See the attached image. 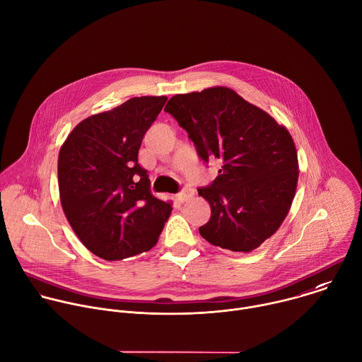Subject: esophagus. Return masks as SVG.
<instances>
[{
	"instance_id": "esophagus-1",
	"label": "esophagus",
	"mask_w": 362,
	"mask_h": 362,
	"mask_svg": "<svg viewBox=\"0 0 362 362\" xmlns=\"http://www.w3.org/2000/svg\"><path fill=\"white\" fill-rule=\"evenodd\" d=\"M193 196H194V192H193L192 189H186V190H183V192H180V193L177 194V199H179V202L185 203V202H187L189 199H192Z\"/></svg>"
}]
</instances>
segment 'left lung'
<instances>
[{
	"instance_id": "left-lung-1",
	"label": "left lung",
	"mask_w": 362,
	"mask_h": 362,
	"mask_svg": "<svg viewBox=\"0 0 362 362\" xmlns=\"http://www.w3.org/2000/svg\"><path fill=\"white\" fill-rule=\"evenodd\" d=\"M165 110L203 160L223 163L211 186L197 189L211 209L199 233L213 246L253 252L279 230L296 194L298 159L290 132L227 86L175 95Z\"/></svg>"
}]
</instances>
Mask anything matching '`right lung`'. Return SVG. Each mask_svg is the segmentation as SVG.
Listing matches in <instances>:
<instances>
[{
	"label": "right lung",
	"instance_id": "right-lung-1",
	"mask_svg": "<svg viewBox=\"0 0 362 362\" xmlns=\"http://www.w3.org/2000/svg\"><path fill=\"white\" fill-rule=\"evenodd\" d=\"M166 96L132 98L92 115L68 135L58 156L64 213L95 256L116 262L151 250L172 213V203L151 193L138 163L142 139Z\"/></svg>",
	"mask_w": 362,
	"mask_h": 362
}]
</instances>
